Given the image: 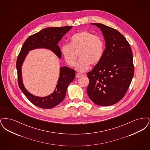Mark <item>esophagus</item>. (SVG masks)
I'll return each instance as SVG.
<instances>
[{
    "instance_id": "34e87169",
    "label": "esophagus",
    "mask_w": 150,
    "mask_h": 150,
    "mask_svg": "<svg viewBox=\"0 0 150 150\" xmlns=\"http://www.w3.org/2000/svg\"><path fill=\"white\" fill-rule=\"evenodd\" d=\"M80 76H81V74H78V73L76 74V78H80Z\"/></svg>"
}]
</instances>
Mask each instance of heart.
I'll use <instances>...</instances> for the list:
<instances>
[{"instance_id": "heart-1", "label": "heart", "mask_w": 150, "mask_h": 150, "mask_svg": "<svg viewBox=\"0 0 150 150\" xmlns=\"http://www.w3.org/2000/svg\"><path fill=\"white\" fill-rule=\"evenodd\" d=\"M70 43H64L61 47V53L66 64L74 66L80 56L76 66L77 70L84 72L91 64H98L104 54L105 46L103 40L88 31L83 30L73 34Z\"/></svg>"}]
</instances>
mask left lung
Wrapping results in <instances>:
<instances>
[{
	"mask_svg": "<svg viewBox=\"0 0 150 150\" xmlns=\"http://www.w3.org/2000/svg\"><path fill=\"white\" fill-rule=\"evenodd\" d=\"M102 33L105 41L102 59L87 74V94L94 103L108 106L121 100L134 75L133 53L127 39L116 30L92 23Z\"/></svg>",
	"mask_w": 150,
	"mask_h": 150,
	"instance_id": "8db88e82",
	"label": "left lung"
}]
</instances>
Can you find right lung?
<instances>
[{
    "label": "right lung",
    "instance_id": "obj_1",
    "mask_svg": "<svg viewBox=\"0 0 150 150\" xmlns=\"http://www.w3.org/2000/svg\"><path fill=\"white\" fill-rule=\"evenodd\" d=\"M72 26L48 28L29 36L23 43L17 59L16 68L20 88L28 100L36 106L42 108H52L64 100L67 88L75 77L76 71L66 67H61L57 86L53 93L45 97L35 96L28 91L23 84L22 66L29 51L45 48L53 52L59 58H61V50L58 45L62 37L71 29Z\"/></svg>",
    "mask_w": 150,
    "mask_h": 150
}]
</instances>
